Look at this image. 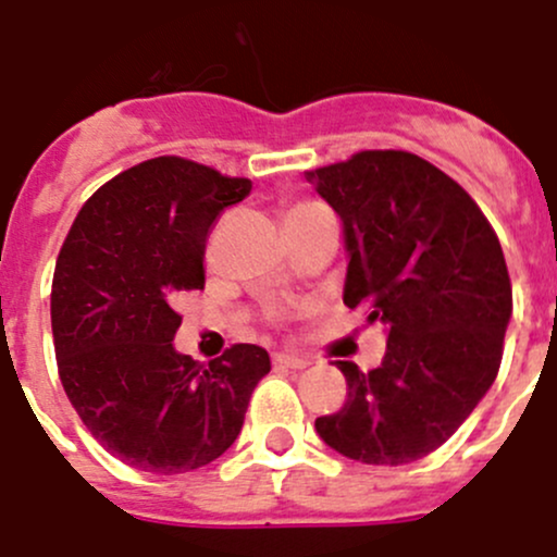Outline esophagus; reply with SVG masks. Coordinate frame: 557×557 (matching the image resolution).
<instances>
[{
    "label": "esophagus",
    "mask_w": 557,
    "mask_h": 557,
    "mask_svg": "<svg viewBox=\"0 0 557 557\" xmlns=\"http://www.w3.org/2000/svg\"><path fill=\"white\" fill-rule=\"evenodd\" d=\"M274 364L288 367V370H305V367H310V361L294 354H274Z\"/></svg>",
    "instance_id": "obj_1"
}]
</instances>
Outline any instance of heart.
<instances>
[{
  "label": "heart",
  "instance_id": "heart-1",
  "mask_svg": "<svg viewBox=\"0 0 557 557\" xmlns=\"http://www.w3.org/2000/svg\"><path fill=\"white\" fill-rule=\"evenodd\" d=\"M305 207H315V203H296L294 209H305ZM294 209H290V212H294Z\"/></svg>",
  "mask_w": 557,
  "mask_h": 557
}]
</instances>
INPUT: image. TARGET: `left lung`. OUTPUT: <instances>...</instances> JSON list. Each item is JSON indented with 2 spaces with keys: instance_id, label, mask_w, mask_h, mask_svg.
Returning <instances> with one entry per match:
<instances>
[{
  "instance_id": "8db88e82",
  "label": "left lung",
  "mask_w": 557,
  "mask_h": 557,
  "mask_svg": "<svg viewBox=\"0 0 557 557\" xmlns=\"http://www.w3.org/2000/svg\"><path fill=\"white\" fill-rule=\"evenodd\" d=\"M343 220V301L383 323L386 356L334 361L348 399L318 416L323 444L367 466L422 460L455 435L498 375L511 283L493 225L419 154L359 152L307 171Z\"/></svg>"
}]
</instances>
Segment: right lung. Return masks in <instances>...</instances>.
Wrapping results in <instances>:
<instances>
[{"instance_id": "obj_1", "label": "right lung", "mask_w": 557, "mask_h": 557, "mask_svg": "<svg viewBox=\"0 0 557 557\" xmlns=\"http://www.w3.org/2000/svg\"><path fill=\"white\" fill-rule=\"evenodd\" d=\"M250 190L193 160H147L81 207L59 250V377L89 433L138 471L171 476L218 460L272 370L258 345H234L209 367L174 348V299L203 288L209 228Z\"/></svg>"}]
</instances>
